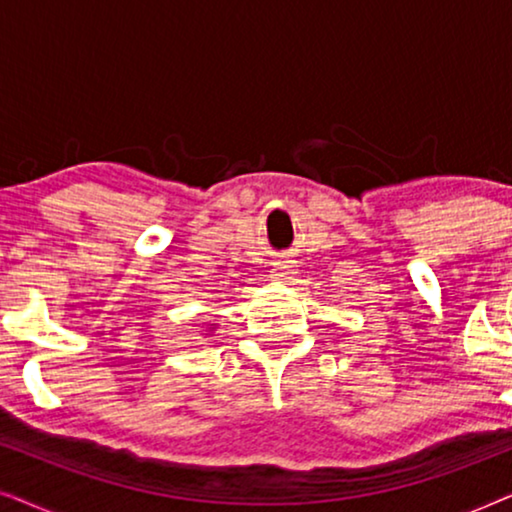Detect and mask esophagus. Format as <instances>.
<instances>
[{"mask_svg": "<svg viewBox=\"0 0 512 512\" xmlns=\"http://www.w3.org/2000/svg\"><path fill=\"white\" fill-rule=\"evenodd\" d=\"M272 272H275L277 279H291L293 265H289V261H279V263H275V268H272Z\"/></svg>", "mask_w": 512, "mask_h": 512, "instance_id": "1", "label": "esophagus"}]
</instances>
